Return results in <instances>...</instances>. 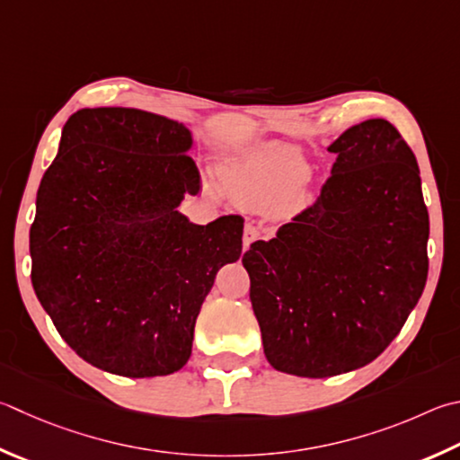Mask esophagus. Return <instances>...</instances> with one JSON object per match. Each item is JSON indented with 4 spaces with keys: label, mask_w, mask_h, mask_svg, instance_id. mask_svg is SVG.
Returning <instances> with one entry per match:
<instances>
[{
    "label": "esophagus",
    "mask_w": 460,
    "mask_h": 460,
    "mask_svg": "<svg viewBox=\"0 0 460 460\" xmlns=\"http://www.w3.org/2000/svg\"><path fill=\"white\" fill-rule=\"evenodd\" d=\"M259 237L257 229L253 225H245V231H243V249H249V245L253 243V241Z\"/></svg>",
    "instance_id": "esophagus-1"
}]
</instances>
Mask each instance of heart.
I'll return each instance as SVG.
<instances>
[{"label":"heart","instance_id":"obj_1","mask_svg":"<svg viewBox=\"0 0 460 460\" xmlns=\"http://www.w3.org/2000/svg\"><path fill=\"white\" fill-rule=\"evenodd\" d=\"M310 179V166L283 145H259L225 174V189L239 201L267 205L294 197Z\"/></svg>","mask_w":460,"mask_h":460}]
</instances>
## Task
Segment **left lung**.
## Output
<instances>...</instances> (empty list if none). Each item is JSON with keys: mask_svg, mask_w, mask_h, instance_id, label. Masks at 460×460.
<instances>
[{"mask_svg": "<svg viewBox=\"0 0 460 460\" xmlns=\"http://www.w3.org/2000/svg\"><path fill=\"white\" fill-rule=\"evenodd\" d=\"M317 201L243 253L275 370L328 378L376 360L429 275V211L416 156L384 119L348 128Z\"/></svg>", "mask_w": 460, "mask_h": 460, "instance_id": "obj_1", "label": "left lung"}]
</instances>
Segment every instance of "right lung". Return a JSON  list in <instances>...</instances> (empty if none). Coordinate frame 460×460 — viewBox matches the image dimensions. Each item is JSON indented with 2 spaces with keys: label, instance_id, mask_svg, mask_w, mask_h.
Listing matches in <instances>:
<instances>
[{
  "label": "right lung",
  "instance_id": "obj_1",
  "mask_svg": "<svg viewBox=\"0 0 460 460\" xmlns=\"http://www.w3.org/2000/svg\"><path fill=\"white\" fill-rule=\"evenodd\" d=\"M190 130L137 108H82L64 124L30 229L31 283L56 330L96 368L153 378L190 358L197 315L243 219L177 211L201 174Z\"/></svg>",
  "mask_w": 460,
  "mask_h": 460
}]
</instances>
